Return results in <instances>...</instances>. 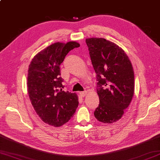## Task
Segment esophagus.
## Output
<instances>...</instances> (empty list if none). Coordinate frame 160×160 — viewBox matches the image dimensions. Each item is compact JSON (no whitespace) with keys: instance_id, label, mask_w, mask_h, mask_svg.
Listing matches in <instances>:
<instances>
[{"instance_id":"obj_1","label":"esophagus","mask_w":160,"mask_h":160,"mask_svg":"<svg viewBox=\"0 0 160 160\" xmlns=\"http://www.w3.org/2000/svg\"><path fill=\"white\" fill-rule=\"evenodd\" d=\"M87 94V91H82V92L80 93V95L82 97H84L86 96V95Z\"/></svg>"}]
</instances>
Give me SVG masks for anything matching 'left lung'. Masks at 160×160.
<instances>
[{
    "instance_id": "8db88e82",
    "label": "left lung",
    "mask_w": 160,
    "mask_h": 160,
    "mask_svg": "<svg viewBox=\"0 0 160 160\" xmlns=\"http://www.w3.org/2000/svg\"><path fill=\"white\" fill-rule=\"evenodd\" d=\"M100 99L94 115L112 124L120 120L134 94V71L127 53L114 42L102 38L86 39Z\"/></svg>"
}]
</instances>
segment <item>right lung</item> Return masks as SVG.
I'll list each match as a JSON object with an SVG mask.
<instances>
[{"mask_svg": "<svg viewBox=\"0 0 160 160\" xmlns=\"http://www.w3.org/2000/svg\"><path fill=\"white\" fill-rule=\"evenodd\" d=\"M77 42H55L40 51L29 66L28 91L32 106L45 123L59 127L67 123L78 106L76 93L62 90L60 65Z\"/></svg>", "mask_w": 160, "mask_h": 160, "instance_id": "add662e5", "label": "right lung"}]
</instances>
